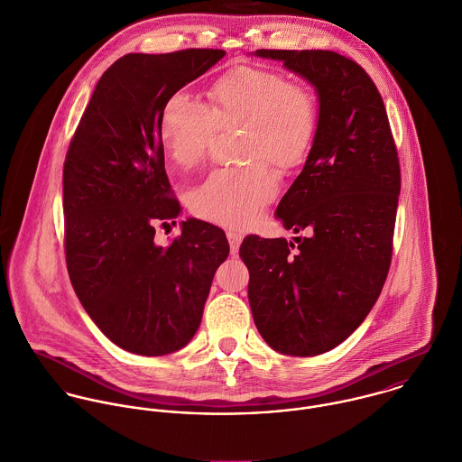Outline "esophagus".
Listing matches in <instances>:
<instances>
[{"label":"esophagus","instance_id":"1","mask_svg":"<svg viewBox=\"0 0 462 462\" xmlns=\"http://www.w3.org/2000/svg\"><path fill=\"white\" fill-rule=\"evenodd\" d=\"M226 237H228V243H230V252L237 254V250L241 246V241H243V236L239 232H236V230H228Z\"/></svg>","mask_w":462,"mask_h":462}]
</instances>
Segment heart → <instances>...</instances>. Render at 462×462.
I'll return each mask as SVG.
<instances>
[{
  "label": "heart",
  "instance_id": "heart-1",
  "mask_svg": "<svg viewBox=\"0 0 462 462\" xmlns=\"http://www.w3.org/2000/svg\"><path fill=\"white\" fill-rule=\"evenodd\" d=\"M210 105L187 94H173L161 114L159 132L170 161L192 168L205 157L216 128L243 126L239 170H214L190 189V210L207 221L246 228L277 194V180L266 164L278 170L298 166L314 139L318 112L312 94L289 84L280 73L237 68L208 91Z\"/></svg>",
  "mask_w": 462,
  "mask_h": 462
}]
</instances>
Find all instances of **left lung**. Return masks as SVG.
Instances as JSON below:
<instances>
[{"label": "left lung", "mask_w": 462, "mask_h": 462, "mask_svg": "<svg viewBox=\"0 0 462 462\" xmlns=\"http://www.w3.org/2000/svg\"><path fill=\"white\" fill-rule=\"evenodd\" d=\"M318 96V125L301 173L278 203L283 237H245L255 327L278 354H325L366 319L387 277L400 164L382 96L354 60L325 50H257Z\"/></svg>", "instance_id": "8db88e82"}]
</instances>
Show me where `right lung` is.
<instances>
[{
  "mask_svg": "<svg viewBox=\"0 0 462 462\" xmlns=\"http://www.w3.org/2000/svg\"><path fill=\"white\" fill-rule=\"evenodd\" d=\"M225 57L223 50L128 53L99 79L64 162L66 263L94 325L119 348L179 352L194 337L230 246L221 228L187 219L168 246L155 225L182 212L164 170L166 101Z\"/></svg>",
  "mask_w": 462,
  "mask_h": 462,
  "instance_id": "add662e5",
  "label": "right lung"
}]
</instances>
